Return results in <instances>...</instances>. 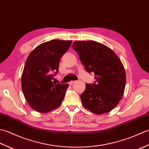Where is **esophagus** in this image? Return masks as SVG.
<instances>
[{"instance_id": "obj_1", "label": "esophagus", "mask_w": 149, "mask_h": 149, "mask_svg": "<svg viewBox=\"0 0 149 149\" xmlns=\"http://www.w3.org/2000/svg\"><path fill=\"white\" fill-rule=\"evenodd\" d=\"M74 83H75V81H70V82H69V84L70 85V86H71V85H72L73 84H74Z\"/></svg>"}]
</instances>
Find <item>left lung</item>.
Segmentation results:
<instances>
[{
	"label": "left lung",
	"instance_id": "8db88e82",
	"mask_svg": "<svg viewBox=\"0 0 149 149\" xmlns=\"http://www.w3.org/2000/svg\"><path fill=\"white\" fill-rule=\"evenodd\" d=\"M72 48L88 72H93L95 83L86 84L81 94L83 106L102 115L118 105L124 93L126 76L122 63L113 50L95 41H76Z\"/></svg>",
	"mask_w": 149,
	"mask_h": 149
}]
</instances>
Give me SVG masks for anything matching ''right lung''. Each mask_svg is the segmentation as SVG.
Masks as SVG:
<instances>
[{"label":"right lung","mask_w":149,"mask_h":149,"mask_svg":"<svg viewBox=\"0 0 149 149\" xmlns=\"http://www.w3.org/2000/svg\"><path fill=\"white\" fill-rule=\"evenodd\" d=\"M72 42L50 40L37 46L27 57L22 75V88L33 109L48 113L61 104L69 84H53L52 80L58 72L60 59Z\"/></svg>","instance_id":"add662e5"}]
</instances>
